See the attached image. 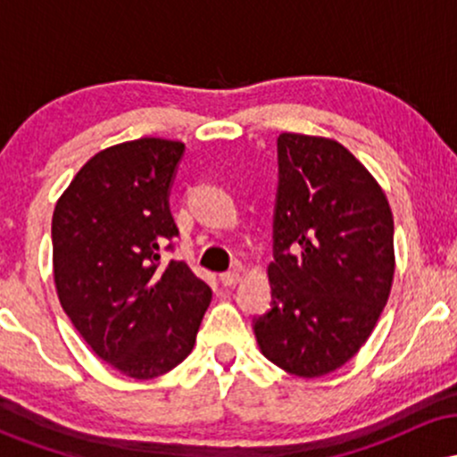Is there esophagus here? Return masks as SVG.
Listing matches in <instances>:
<instances>
[{
  "instance_id": "esophagus-1",
  "label": "esophagus",
  "mask_w": 457,
  "mask_h": 457,
  "mask_svg": "<svg viewBox=\"0 0 457 457\" xmlns=\"http://www.w3.org/2000/svg\"><path fill=\"white\" fill-rule=\"evenodd\" d=\"M240 279H243V272L240 270H229V272H223L221 275V283L223 286L232 287L236 286V283H240Z\"/></svg>"
}]
</instances>
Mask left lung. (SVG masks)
<instances>
[{
    "mask_svg": "<svg viewBox=\"0 0 457 457\" xmlns=\"http://www.w3.org/2000/svg\"><path fill=\"white\" fill-rule=\"evenodd\" d=\"M272 309L255 320L260 353L298 378L348 363L370 339L395 275L385 191L345 145L281 133Z\"/></svg>",
    "mask_w": 457,
    "mask_h": 457,
    "instance_id": "obj_1",
    "label": "left lung"
}]
</instances>
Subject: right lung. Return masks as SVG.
Returning a JSON list of instances; mask_svg holds the SVG:
<instances>
[{
  "mask_svg": "<svg viewBox=\"0 0 457 457\" xmlns=\"http://www.w3.org/2000/svg\"><path fill=\"white\" fill-rule=\"evenodd\" d=\"M182 152V141L161 137L96 152L51 221L62 309L92 353L133 380L180 365L212 301L187 262H161V246L178 234L167 197Z\"/></svg>",
  "mask_w": 457,
  "mask_h": 457,
  "instance_id": "add662e5",
  "label": "right lung"
}]
</instances>
